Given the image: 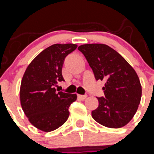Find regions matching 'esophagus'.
Masks as SVG:
<instances>
[{
  "label": "esophagus",
  "instance_id": "obj_1",
  "mask_svg": "<svg viewBox=\"0 0 154 154\" xmlns=\"http://www.w3.org/2000/svg\"><path fill=\"white\" fill-rule=\"evenodd\" d=\"M78 97L79 98V99H81L82 100H84V99L87 97V96L86 95H78Z\"/></svg>",
  "mask_w": 154,
  "mask_h": 154
}]
</instances>
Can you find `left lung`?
<instances>
[{
  "instance_id": "1",
  "label": "left lung",
  "mask_w": 154,
  "mask_h": 154,
  "mask_svg": "<svg viewBox=\"0 0 154 154\" xmlns=\"http://www.w3.org/2000/svg\"><path fill=\"white\" fill-rule=\"evenodd\" d=\"M78 49L84 55L96 80L104 81V96L92 116L99 124L120 128L135 115L142 88L135 70L116 51L104 44H86Z\"/></svg>"
}]
</instances>
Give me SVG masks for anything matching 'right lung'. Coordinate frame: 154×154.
<instances>
[{
    "label": "right lung",
    "mask_w": 154,
    "mask_h": 154,
    "mask_svg": "<svg viewBox=\"0 0 154 154\" xmlns=\"http://www.w3.org/2000/svg\"><path fill=\"white\" fill-rule=\"evenodd\" d=\"M75 44H55L42 51L27 68L20 89L22 109L33 126L50 132L63 125L76 94L58 91L55 86L65 81L62 74L64 61L76 49Z\"/></svg>",
    "instance_id": "add662e5"
}]
</instances>
